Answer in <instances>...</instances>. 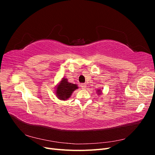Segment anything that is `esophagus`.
Returning a JSON list of instances; mask_svg holds the SVG:
<instances>
[{"label": "esophagus", "mask_w": 155, "mask_h": 155, "mask_svg": "<svg viewBox=\"0 0 155 155\" xmlns=\"http://www.w3.org/2000/svg\"><path fill=\"white\" fill-rule=\"evenodd\" d=\"M86 86H87V85H85V84H83V83L81 84V88H82L83 89H85V88L87 87Z\"/></svg>", "instance_id": "esophagus-1"}]
</instances>
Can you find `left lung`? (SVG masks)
Here are the masks:
<instances>
[{
  "instance_id": "1",
  "label": "left lung",
  "mask_w": 155,
  "mask_h": 155,
  "mask_svg": "<svg viewBox=\"0 0 155 155\" xmlns=\"http://www.w3.org/2000/svg\"><path fill=\"white\" fill-rule=\"evenodd\" d=\"M96 92H97V94L98 95H101V93H102V90H101V89L100 88H98L97 89V90L96 91Z\"/></svg>"
}]
</instances>
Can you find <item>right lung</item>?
<instances>
[{"mask_svg":"<svg viewBox=\"0 0 155 155\" xmlns=\"http://www.w3.org/2000/svg\"><path fill=\"white\" fill-rule=\"evenodd\" d=\"M78 88L76 84L68 81L67 78H63L55 88V94L59 100H68L74 91Z\"/></svg>","mask_w":155,"mask_h":155,"instance_id":"right-lung-1","label":"right lung"}]
</instances>
